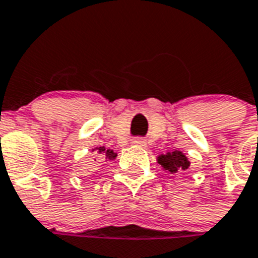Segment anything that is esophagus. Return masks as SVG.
<instances>
[{
    "instance_id": "34e87169",
    "label": "esophagus",
    "mask_w": 258,
    "mask_h": 258,
    "mask_svg": "<svg viewBox=\"0 0 258 258\" xmlns=\"http://www.w3.org/2000/svg\"><path fill=\"white\" fill-rule=\"evenodd\" d=\"M132 144H135V145H139V146H145L146 145V141L141 137H136V139L132 140Z\"/></svg>"
}]
</instances>
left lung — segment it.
<instances>
[{"mask_svg":"<svg viewBox=\"0 0 258 258\" xmlns=\"http://www.w3.org/2000/svg\"><path fill=\"white\" fill-rule=\"evenodd\" d=\"M157 160L158 164L161 165L165 170H168L170 173H177L178 170H186L189 168V165H190V162L187 161V158L185 157V154L180 150L161 154V156H158Z\"/></svg>","mask_w":258,"mask_h":258,"instance_id":"left-lung-1","label":"left lung"}]
</instances>
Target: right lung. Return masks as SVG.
I'll list each match as a JSON object with an SVG mask.
<instances>
[{"instance_id": "1", "label": "right lung", "mask_w": 258, "mask_h": 258, "mask_svg": "<svg viewBox=\"0 0 258 258\" xmlns=\"http://www.w3.org/2000/svg\"><path fill=\"white\" fill-rule=\"evenodd\" d=\"M94 154L98 156L101 158H106V160H114L117 157V153H114L113 150L110 149H105L104 146H100V148H96L93 149Z\"/></svg>"}]
</instances>
